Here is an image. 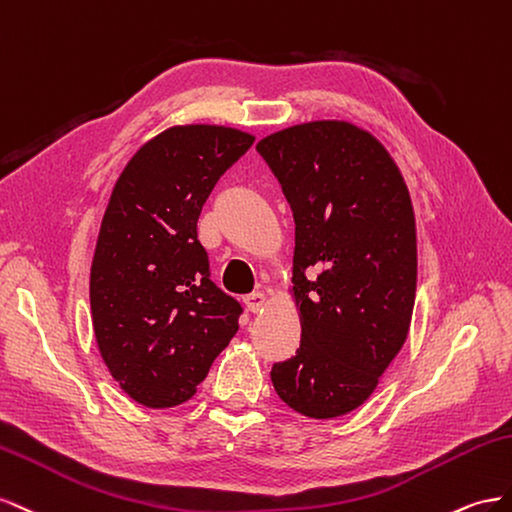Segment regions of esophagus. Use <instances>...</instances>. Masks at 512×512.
I'll use <instances>...</instances> for the list:
<instances>
[{
	"label": "esophagus",
	"mask_w": 512,
	"mask_h": 512,
	"mask_svg": "<svg viewBox=\"0 0 512 512\" xmlns=\"http://www.w3.org/2000/svg\"><path fill=\"white\" fill-rule=\"evenodd\" d=\"M244 304H246V309H248V311H251V313H257V311L264 309V304H266V294H261V291H253V294L244 296Z\"/></svg>",
	"instance_id": "esophagus-1"
}]
</instances>
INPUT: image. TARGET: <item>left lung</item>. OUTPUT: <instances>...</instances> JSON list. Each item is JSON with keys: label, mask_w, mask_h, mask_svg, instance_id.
I'll return each instance as SVG.
<instances>
[{"label": "left lung", "mask_w": 512, "mask_h": 512, "mask_svg": "<svg viewBox=\"0 0 512 512\" xmlns=\"http://www.w3.org/2000/svg\"><path fill=\"white\" fill-rule=\"evenodd\" d=\"M296 221L302 339L272 384L302 416L356 410L399 354L416 298V223L399 167L371 133L321 120L257 143Z\"/></svg>", "instance_id": "left-lung-1"}]
</instances>
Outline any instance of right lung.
<instances>
[{
  "label": "right lung",
  "mask_w": 512,
  "mask_h": 512,
  "mask_svg": "<svg viewBox=\"0 0 512 512\" xmlns=\"http://www.w3.org/2000/svg\"><path fill=\"white\" fill-rule=\"evenodd\" d=\"M253 141L236 128L173 126L113 186L90 274L92 324L109 373L145 407L191 399L238 332L242 306L210 281L197 221Z\"/></svg>",
  "instance_id": "obj_1"
}]
</instances>
